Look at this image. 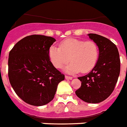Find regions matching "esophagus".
Listing matches in <instances>:
<instances>
[{"mask_svg": "<svg viewBox=\"0 0 127 127\" xmlns=\"http://www.w3.org/2000/svg\"><path fill=\"white\" fill-rule=\"evenodd\" d=\"M65 78L66 80H72V77L68 76H65Z\"/></svg>", "mask_w": 127, "mask_h": 127, "instance_id": "1", "label": "esophagus"}]
</instances>
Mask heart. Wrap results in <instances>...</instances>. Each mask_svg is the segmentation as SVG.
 Returning a JSON list of instances; mask_svg holds the SVG:
<instances>
[{"mask_svg": "<svg viewBox=\"0 0 127 127\" xmlns=\"http://www.w3.org/2000/svg\"><path fill=\"white\" fill-rule=\"evenodd\" d=\"M48 55L57 68H63L70 60L72 62L65 68L66 72L87 73L97 63L99 49L97 44L92 40L67 38L60 42L59 47H49Z\"/></svg>", "mask_w": 127, "mask_h": 127, "instance_id": "heart-1", "label": "heart"}]
</instances>
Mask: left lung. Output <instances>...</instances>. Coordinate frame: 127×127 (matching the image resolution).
Here are the masks:
<instances>
[{
  "mask_svg": "<svg viewBox=\"0 0 127 127\" xmlns=\"http://www.w3.org/2000/svg\"><path fill=\"white\" fill-rule=\"evenodd\" d=\"M89 38L97 44L99 57L90 72L78 79L81 87L76 95L88 103H99L114 91L120 73V58L117 47L109 39L96 34H88Z\"/></svg>",
  "mask_w": 127,
  "mask_h": 127,
  "instance_id": "obj_1",
  "label": "left lung"
}]
</instances>
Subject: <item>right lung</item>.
Here are the masks:
<instances>
[{"label":"right lung","mask_w":127,"mask_h":127,"mask_svg":"<svg viewBox=\"0 0 127 127\" xmlns=\"http://www.w3.org/2000/svg\"><path fill=\"white\" fill-rule=\"evenodd\" d=\"M55 39L44 35L25 37L11 49L8 78L12 88L29 104L43 106L53 99L64 75L55 68L48 55Z\"/></svg>","instance_id":"obj_1"}]
</instances>
